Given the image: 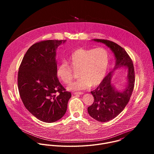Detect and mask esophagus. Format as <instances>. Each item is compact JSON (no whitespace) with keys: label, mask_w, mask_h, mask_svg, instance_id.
<instances>
[{"label":"esophagus","mask_w":154,"mask_h":154,"mask_svg":"<svg viewBox=\"0 0 154 154\" xmlns=\"http://www.w3.org/2000/svg\"><path fill=\"white\" fill-rule=\"evenodd\" d=\"M74 94H83V92H75L73 93Z\"/></svg>","instance_id":"obj_1"}]
</instances>
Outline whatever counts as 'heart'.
I'll return each mask as SVG.
<instances>
[{"label": "heart", "instance_id": "obj_1", "mask_svg": "<svg viewBox=\"0 0 154 154\" xmlns=\"http://www.w3.org/2000/svg\"><path fill=\"white\" fill-rule=\"evenodd\" d=\"M108 61V53L103 48L94 49L79 48L68 56L66 63L58 64L57 75L63 83L69 84L74 78L71 68L78 69L77 75L80 78L68 86V90H80L90 86L96 87L105 75Z\"/></svg>", "mask_w": 154, "mask_h": 154}]
</instances>
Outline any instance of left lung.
<instances>
[{
  "label": "left lung",
  "mask_w": 154,
  "mask_h": 154,
  "mask_svg": "<svg viewBox=\"0 0 154 154\" xmlns=\"http://www.w3.org/2000/svg\"><path fill=\"white\" fill-rule=\"evenodd\" d=\"M93 40L105 44L113 51L116 58L115 69L120 67L127 68V86L122 91H116L112 84L113 71L103 79L96 90L91 91L94 100L93 103L88 107V112L93 119L105 122L116 118L128 103L134 88L135 71L132 60L119 45L106 39Z\"/></svg>",
  "instance_id": "left-lung-1"
}]
</instances>
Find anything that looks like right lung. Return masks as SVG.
Here are the masks:
<instances>
[{
    "instance_id": "obj_1",
    "label": "right lung",
    "mask_w": 154,
    "mask_h": 154,
    "mask_svg": "<svg viewBox=\"0 0 154 154\" xmlns=\"http://www.w3.org/2000/svg\"><path fill=\"white\" fill-rule=\"evenodd\" d=\"M65 41L35 43L27 50L19 68L17 85L21 100L30 113L45 122L61 119L71 97L57 75L56 50Z\"/></svg>"
}]
</instances>
